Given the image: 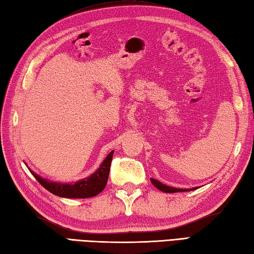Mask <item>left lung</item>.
Here are the masks:
<instances>
[{"label":"left lung","mask_w":254,"mask_h":254,"mask_svg":"<svg viewBox=\"0 0 254 254\" xmlns=\"http://www.w3.org/2000/svg\"><path fill=\"white\" fill-rule=\"evenodd\" d=\"M151 183L153 184L154 186H155L157 190H160L163 192H180V191H190V190H197L198 187H193V188H190V190H183V188H175V187H171V186H167L165 184L161 183L160 181L157 180H154V178H151Z\"/></svg>","instance_id":"1"}]
</instances>
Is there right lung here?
<instances>
[{
	"label": "right lung",
	"mask_w": 254,
	"mask_h": 254,
	"mask_svg": "<svg viewBox=\"0 0 254 254\" xmlns=\"http://www.w3.org/2000/svg\"><path fill=\"white\" fill-rule=\"evenodd\" d=\"M113 152L114 151L108 154V156L104 158L103 162L101 163L100 167H99L93 174H91L90 176H88L84 178V180H80L73 184L57 183L49 181L46 180V178H43L42 176L37 175V174L34 173L31 168H28V170L33 174V176L39 182V184H41L43 187L46 188L48 191L54 193V195L64 198H90L93 196H97L98 193H100L107 185Z\"/></svg>",
	"instance_id": "add662e5"
}]
</instances>
